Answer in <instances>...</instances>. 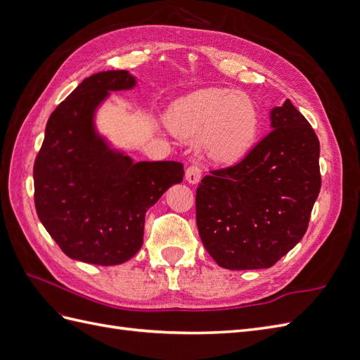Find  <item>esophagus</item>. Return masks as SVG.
<instances>
[{"label": "esophagus", "mask_w": 360, "mask_h": 360, "mask_svg": "<svg viewBox=\"0 0 360 360\" xmlns=\"http://www.w3.org/2000/svg\"><path fill=\"white\" fill-rule=\"evenodd\" d=\"M186 180L191 184H197L201 180V168L197 165V163H193L188 169H186Z\"/></svg>", "instance_id": "esophagus-1"}]
</instances>
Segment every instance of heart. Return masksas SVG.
I'll list each match as a JSON object with an SVG mask.
<instances>
[{
  "instance_id": "1",
  "label": "heart",
  "mask_w": 360,
  "mask_h": 360,
  "mask_svg": "<svg viewBox=\"0 0 360 360\" xmlns=\"http://www.w3.org/2000/svg\"><path fill=\"white\" fill-rule=\"evenodd\" d=\"M167 124L176 136L198 141L200 150L212 162L233 165L255 146L261 117L249 96L212 86L174 103Z\"/></svg>"
}]
</instances>
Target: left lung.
Masks as SVG:
<instances>
[{
	"mask_svg": "<svg viewBox=\"0 0 360 360\" xmlns=\"http://www.w3.org/2000/svg\"><path fill=\"white\" fill-rule=\"evenodd\" d=\"M271 132L233 167L210 171L197 189L201 242L217 266H274L307 233L321 188L320 143L287 99L270 110Z\"/></svg>",
	"mask_w": 360,
	"mask_h": 360,
	"instance_id": "8db88e82",
	"label": "left lung"
}]
</instances>
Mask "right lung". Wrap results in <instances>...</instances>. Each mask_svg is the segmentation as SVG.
<instances>
[{
  "mask_svg": "<svg viewBox=\"0 0 360 360\" xmlns=\"http://www.w3.org/2000/svg\"><path fill=\"white\" fill-rule=\"evenodd\" d=\"M127 70L85 78L46 123L34 163L39 219L72 259L115 266L143 246L146 213L172 184L180 162H134L96 127V114L111 91L132 90Z\"/></svg>",
  "mask_w": 360,
  "mask_h": 360,
  "instance_id": "obj_1",
  "label": "right lung"
}]
</instances>
